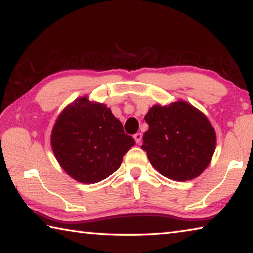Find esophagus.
<instances>
[{"instance_id": "1", "label": "esophagus", "mask_w": 253, "mask_h": 253, "mask_svg": "<svg viewBox=\"0 0 253 253\" xmlns=\"http://www.w3.org/2000/svg\"><path fill=\"white\" fill-rule=\"evenodd\" d=\"M133 138H134L136 143H138V144L141 143V140H142V134L141 133H135Z\"/></svg>"}]
</instances>
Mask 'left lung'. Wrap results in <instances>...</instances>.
Wrapping results in <instances>:
<instances>
[{"label": "left lung", "instance_id": "left-lung-1", "mask_svg": "<svg viewBox=\"0 0 253 253\" xmlns=\"http://www.w3.org/2000/svg\"><path fill=\"white\" fill-rule=\"evenodd\" d=\"M149 129L141 148L151 165L169 179H194L211 163L216 134L209 119L184 101L154 105L144 117Z\"/></svg>", "mask_w": 253, "mask_h": 253}]
</instances>
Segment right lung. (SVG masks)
<instances>
[{"label": "right lung", "mask_w": 253, "mask_h": 253, "mask_svg": "<svg viewBox=\"0 0 253 253\" xmlns=\"http://www.w3.org/2000/svg\"><path fill=\"white\" fill-rule=\"evenodd\" d=\"M134 144L106 105L86 96L65 107L51 133L58 163L83 184L98 183L117 171L123 156Z\"/></svg>", "instance_id": "add662e5"}]
</instances>
